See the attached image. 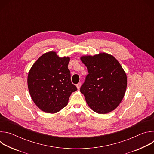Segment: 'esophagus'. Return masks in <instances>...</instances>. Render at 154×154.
Returning <instances> with one entry per match:
<instances>
[{
    "instance_id": "obj_1",
    "label": "esophagus",
    "mask_w": 154,
    "mask_h": 154,
    "mask_svg": "<svg viewBox=\"0 0 154 154\" xmlns=\"http://www.w3.org/2000/svg\"><path fill=\"white\" fill-rule=\"evenodd\" d=\"M76 86H77V88L78 90H79V89H80V86H81V83H79L78 84H77Z\"/></svg>"
}]
</instances>
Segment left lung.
I'll list each match as a JSON object with an SVG mask.
<instances>
[{
	"mask_svg": "<svg viewBox=\"0 0 154 154\" xmlns=\"http://www.w3.org/2000/svg\"><path fill=\"white\" fill-rule=\"evenodd\" d=\"M80 60L88 72L80 88L88 105L97 113L112 112L122 100L127 88V75L121 65L105 52L82 55Z\"/></svg>",
	"mask_w": 154,
	"mask_h": 154,
	"instance_id": "left-lung-1",
	"label": "left lung"
}]
</instances>
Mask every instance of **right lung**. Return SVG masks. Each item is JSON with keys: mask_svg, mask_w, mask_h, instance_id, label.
I'll return each instance as SVG.
<instances>
[{"mask_svg": "<svg viewBox=\"0 0 154 154\" xmlns=\"http://www.w3.org/2000/svg\"><path fill=\"white\" fill-rule=\"evenodd\" d=\"M69 57H60L50 51L42 55L32 65L27 77L31 98L44 112L55 113L66 106L77 87L71 83L68 68Z\"/></svg>", "mask_w": 154, "mask_h": 154, "instance_id": "obj_1", "label": "right lung"}]
</instances>
